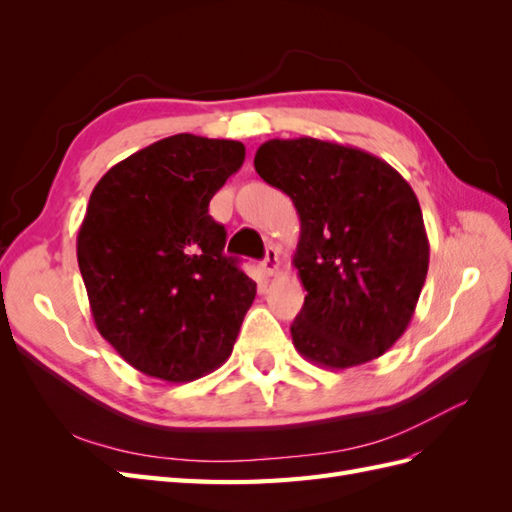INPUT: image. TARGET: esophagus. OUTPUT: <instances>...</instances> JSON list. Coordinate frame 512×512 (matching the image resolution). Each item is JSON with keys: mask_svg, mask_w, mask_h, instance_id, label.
Wrapping results in <instances>:
<instances>
[{"mask_svg": "<svg viewBox=\"0 0 512 512\" xmlns=\"http://www.w3.org/2000/svg\"><path fill=\"white\" fill-rule=\"evenodd\" d=\"M262 269H265L267 275H275L277 271H280V256H277L275 247H267L265 260H262Z\"/></svg>", "mask_w": 512, "mask_h": 512, "instance_id": "34e87169", "label": "esophagus"}]
</instances>
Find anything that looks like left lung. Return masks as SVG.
<instances>
[{"label": "left lung", "instance_id": "1", "mask_svg": "<svg viewBox=\"0 0 512 512\" xmlns=\"http://www.w3.org/2000/svg\"><path fill=\"white\" fill-rule=\"evenodd\" d=\"M254 168L301 220L292 265L307 294L294 348L329 369L378 359L408 329L429 269L410 183L363 149L312 136L262 143Z\"/></svg>", "mask_w": 512, "mask_h": 512}]
</instances>
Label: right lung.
I'll return each instance as SVG.
<instances>
[{
    "label": "right lung",
    "instance_id": "right-lung-1",
    "mask_svg": "<svg viewBox=\"0 0 512 512\" xmlns=\"http://www.w3.org/2000/svg\"><path fill=\"white\" fill-rule=\"evenodd\" d=\"M243 160L239 141L175 134L115 164L89 196L76 258L91 316L151 378L190 382L218 369L256 297L209 215Z\"/></svg>",
    "mask_w": 512,
    "mask_h": 512
}]
</instances>
